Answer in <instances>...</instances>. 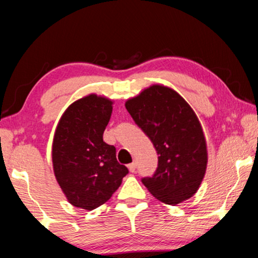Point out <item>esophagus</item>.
Here are the masks:
<instances>
[{
	"label": "esophagus",
	"instance_id": "1",
	"mask_svg": "<svg viewBox=\"0 0 258 258\" xmlns=\"http://www.w3.org/2000/svg\"><path fill=\"white\" fill-rule=\"evenodd\" d=\"M128 168H129L130 172H135V170H136V164H135V163L129 164V165H128Z\"/></svg>",
	"mask_w": 258,
	"mask_h": 258
}]
</instances>
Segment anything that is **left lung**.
<instances>
[{"label":"left lung","instance_id":"left-lung-1","mask_svg":"<svg viewBox=\"0 0 258 258\" xmlns=\"http://www.w3.org/2000/svg\"><path fill=\"white\" fill-rule=\"evenodd\" d=\"M125 107L158 153L154 176L142 183L159 201L176 206L192 197L205 178L208 151L199 117L173 88L151 85Z\"/></svg>","mask_w":258,"mask_h":258}]
</instances>
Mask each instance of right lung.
<instances>
[{
  "label": "right lung",
  "mask_w": 258,
  "mask_h": 258,
  "mask_svg": "<svg viewBox=\"0 0 258 258\" xmlns=\"http://www.w3.org/2000/svg\"><path fill=\"white\" fill-rule=\"evenodd\" d=\"M113 100L91 93L67 107L52 140V167L67 201L92 211L109 201L128 168L116 158V148L105 144L104 130Z\"/></svg>",
  "instance_id": "add662e5"
}]
</instances>
